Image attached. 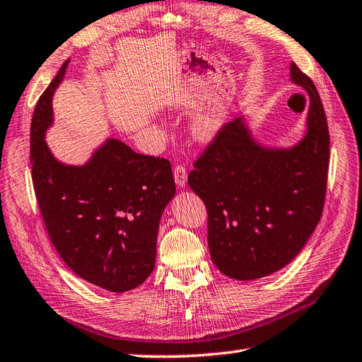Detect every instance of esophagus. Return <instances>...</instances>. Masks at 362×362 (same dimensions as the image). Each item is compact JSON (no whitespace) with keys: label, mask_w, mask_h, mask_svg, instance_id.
Wrapping results in <instances>:
<instances>
[{"label":"esophagus","mask_w":362,"mask_h":362,"mask_svg":"<svg viewBox=\"0 0 362 362\" xmlns=\"http://www.w3.org/2000/svg\"><path fill=\"white\" fill-rule=\"evenodd\" d=\"M173 176H175V182L178 187H184L187 184V170L186 167L182 165H176L173 170Z\"/></svg>","instance_id":"34e87169"}]
</instances>
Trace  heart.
<instances>
[{
    "label": "heart",
    "mask_w": 362,
    "mask_h": 362,
    "mask_svg": "<svg viewBox=\"0 0 362 362\" xmlns=\"http://www.w3.org/2000/svg\"><path fill=\"white\" fill-rule=\"evenodd\" d=\"M229 110L224 105H214L198 111L190 119L189 132L192 139L198 144L212 142L228 124Z\"/></svg>",
    "instance_id": "1"
}]
</instances>
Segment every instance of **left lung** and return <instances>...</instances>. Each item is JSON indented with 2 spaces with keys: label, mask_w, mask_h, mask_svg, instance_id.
<instances>
[{
  "label": "left lung",
  "mask_w": 362,
  "mask_h": 362,
  "mask_svg": "<svg viewBox=\"0 0 362 362\" xmlns=\"http://www.w3.org/2000/svg\"><path fill=\"white\" fill-rule=\"evenodd\" d=\"M308 94L302 138L290 147L255 138L249 116L224 125L195 163L189 186L207 209L211 259L224 276L255 280L293 262L324 209L330 136L315 83L290 65Z\"/></svg>",
  "instance_id": "left-lung-1"
}]
</instances>
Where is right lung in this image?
<instances>
[{
  "label": "right lung",
  "instance_id": "right-lung-1",
  "mask_svg": "<svg viewBox=\"0 0 362 362\" xmlns=\"http://www.w3.org/2000/svg\"><path fill=\"white\" fill-rule=\"evenodd\" d=\"M69 59L38 99L30 122V164L46 230L62 260L86 282L125 293L147 280L156 238L176 187L167 159L139 155L108 138L82 165L62 163L45 141L52 98Z\"/></svg>",
  "mask_w": 362,
  "mask_h": 362
}]
</instances>
